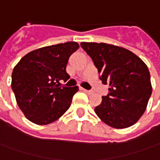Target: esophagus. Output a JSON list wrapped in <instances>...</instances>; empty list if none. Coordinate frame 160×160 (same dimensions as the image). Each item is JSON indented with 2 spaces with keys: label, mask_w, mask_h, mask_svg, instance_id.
I'll use <instances>...</instances> for the list:
<instances>
[{
  "label": "esophagus",
  "mask_w": 160,
  "mask_h": 160,
  "mask_svg": "<svg viewBox=\"0 0 160 160\" xmlns=\"http://www.w3.org/2000/svg\"><path fill=\"white\" fill-rule=\"evenodd\" d=\"M81 90H83V91H84V92H86V93H88V94H91V93H92V91H91V90L84 89V88H81Z\"/></svg>",
  "instance_id": "1"
}]
</instances>
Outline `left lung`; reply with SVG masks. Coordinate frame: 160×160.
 I'll list each match as a JSON object with an SVG mask.
<instances>
[{
  "label": "left lung",
  "mask_w": 160,
  "mask_h": 160,
  "mask_svg": "<svg viewBox=\"0 0 160 160\" xmlns=\"http://www.w3.org/2000/svg\"><path fill=\"white\" fill-rule=\"evenodd\" d=\"M81 48L92 58L109 93L95 112L114 128L134 125L145 112L152 95L150 72L143 61L130 50L106 43L81 42Z\"/></svg>",
  "instance_id": "1"
}]
</instances>
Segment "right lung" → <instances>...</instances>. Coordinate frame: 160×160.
Instances as JSON below:
<instances>
[{
  "label": "right lung",
  "mask_w": 160,
  "mask_h": 160,
  "mask_svg": "<svg viewBox=\"0 0 160 160\" xmlns=\"http://www.w3.org/2000/svg\"><path fill=\"white\" fill-rule=\"evenodd\" d=\"M75 42L43 47L26 54L15 66L11 88L20 110L30 121L48 125L56 121L72 103L78 87H62L69 80L66 65L79 48Z\"/></svg>",
  "instance_id": "add662e5"
}]
</instances>
